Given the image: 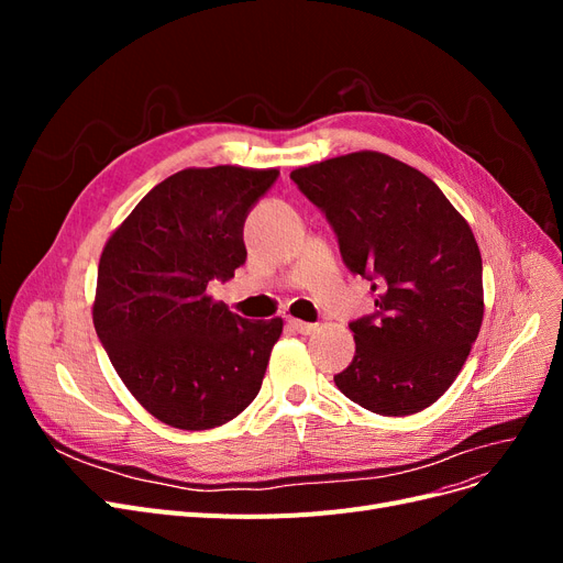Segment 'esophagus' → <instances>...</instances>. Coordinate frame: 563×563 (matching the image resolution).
Here are the masks:
<instances>
[{
    "instance_id": "34e87169",
    "label": "esophagus",
    "mask_w": 563,
    "mask_h": 563,
    "mask_svg": "<svg viewBox=\"0 0 563 563\" xmlns=\"http://www.w3.org/2000/svg\"><path fill=\"white\" fill-rule=\"evenodd\" d=\"M288 327H291L300 335H310V333H314L319 329L317 323H308V321H300V319H288Z\"/></svg>"
}]
</instances>
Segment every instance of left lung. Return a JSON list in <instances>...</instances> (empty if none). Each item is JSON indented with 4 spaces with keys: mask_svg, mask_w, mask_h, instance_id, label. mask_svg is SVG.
I'll use <instances>...</instances> for the list:
<instances>
[{
    "mask_svg": "<svg viewBox=\"0 0 563 563\" xmlns=\"http://www.w3.org/2000/svg\"><path fill=\"white\" fill-rule=\"evenodd\" d=\"M291 178L376 294L378 312L350 323L356 354L333 378L338 389L378 416L432 406L484 321L482 253L467 220L428 176L383 152L300 166Z\"/></svg>",
    "mask_w": 563,
    "mask_h": 563,
    "instance_id": "8db88e82",
    "label": "left lung"
}]
</instances>
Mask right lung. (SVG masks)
<instances>
[{"instance_id":"1","label":"right lung","mask_w":563,"mask_h":563,"mask_svg":"<svg viewBox=\"0 0 563 563\" xmlns=\"http://www.w3.org/2000/svg\"><path fill=\"white\" fill-rule=\"evenodd\" d=\"M277 168H183L139 201L100 253L93 327L126 389L176 430L240 416L265 378L282 317L249 321L209 296L244 265L249 209Z\"/></svg>"}]
</instances>
